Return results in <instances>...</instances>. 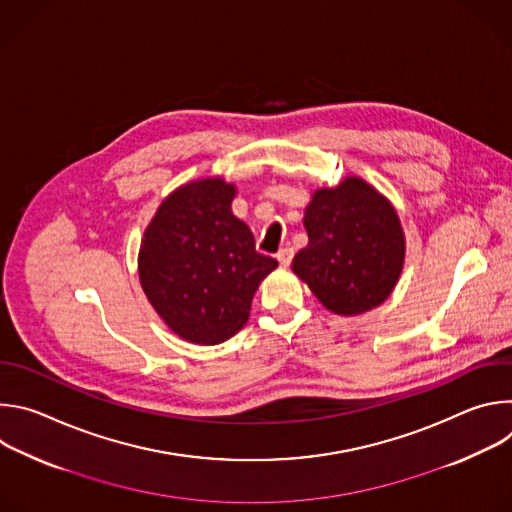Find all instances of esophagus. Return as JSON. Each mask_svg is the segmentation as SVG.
<instances>
[{
  "instance_id": "esophagus-1",
  "label": "esophagus",
  "mask_w": 512,
  "mask_h": 512,
  "mask_svg": "<svg viewBox=\"0 0 512 512\" xmlns=\"http://www.w3.org/2000/svg\"><path fill=\"white\" fill-rule=\"evenodd\" d=\"M277 261L283 265V267H287L289 263H291V259H294V249H291V247H285V249H279L277 251Z\"/></svg>"
}]
</instances>
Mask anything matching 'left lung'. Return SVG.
<instances>
[{
  "instance_id": "obj_1",
  "label": "left lung",
  "mask_w": 512,
  "mask_h": 512,
  "mask_svg": "<svg viewBox=\"0 0 512 512\" xmlns=\"http://www.w3.org/2000/svg\"><path fill=\"white\" fill-rule=\"evenodd\" d=\"M308 245L291 269L338 316L381 306L405 263V235L393 204L362 178L314 192L304 212Z\"/></svg>"
}]
</instances>
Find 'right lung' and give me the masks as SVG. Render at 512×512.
Listing matches in <instances>:
<instances>
[{
    "label": "right lung",
    "instance_id": "right-lung-1",
    "mask_svg": "<svg viewBox=\"0 0 512 512\" xmlns=\"http://www.w3.org/2000/svg\"><path fill=\"white\" fill-rule=\"evenodd\" d=\"M237 194L223 178L174 190L141 239L137 269L154 310L180 338L212 346L249 320L259 283L277 267L255 251L251 229L231 210Z\"/></svg>",
    "mask_w": 512,
    "mask_h": 512
}]
</instances>
